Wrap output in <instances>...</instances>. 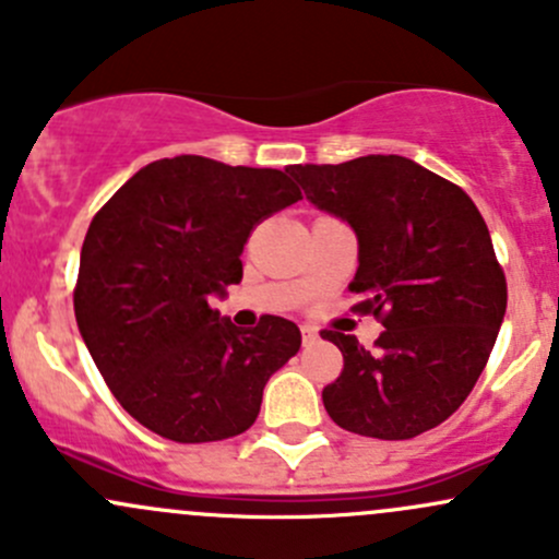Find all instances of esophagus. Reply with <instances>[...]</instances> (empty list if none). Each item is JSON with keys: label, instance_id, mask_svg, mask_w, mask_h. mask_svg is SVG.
Here are the masks:
<instances>
[{"label": "esophagus", "instance_id": "esophagus-1", "mask_svg": "<svg viewBox=\"0 0 559 559\" xmlns=\"http://www.w3.org/2000/svg\"><path fill=\"white\" fill-rule=\"evenodd\" d=\"M302 343H306V346H311V343H316L319 341V330H313V326H302Z\"/></svg>", "mask_w": 559, "mask_h": 559}]
</instances>
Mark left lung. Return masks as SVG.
I'll list each match as a JSON object with an SVG mask.
<instances>
[{
    "label": "left lung",
    "mask_w": 559,
    "mask_h": 559,
    "mask_svg": "<svg viewBox=\"0 0 559 559\" xmlns=\"http://www.w3.org/2000/svg\"><path fill=\"white\" fill-rule=\"evenodd\" d=\"M319 211L357 235L348 289L384 316L376 352L324 330L343 373L321 400L337 427L381 441L432 430L471 394L506 316V275L481 213L460 186L405 156L292 165Z\"/></svg>",
    "instance_id": "1"
}]
</instances>
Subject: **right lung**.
Wrapping results in <instances>:
<instances>
[{
    "label": "right lung",
    "mask_w": 559,
    "mask_h": 559,
    "mask_svg": "<svg viewBox=\"0 0 559 559\" xmlns=\"http://www.w3.org/2000/svg\"><path fill=\"white\" fill-rule=\"evenodd\" d=\"M297 200L286 173L186 154L145 165L94 216L78 270V330L123 411L156 436H240L270 376L300 352L295 321L262 316L240 330L207 306L243 278L253 224Z\"/></svg>",
    "instance_id": "1"
}]
</instances>
